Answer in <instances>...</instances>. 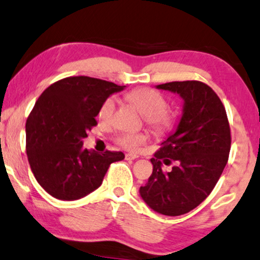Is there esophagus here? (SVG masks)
I'll use <instances>...</instances> for the list:
<instances>
[{"label":"esophagus","mask_w":260,"mask_h":260,"mask_svg":"<svg viewBox=\"0 0 260 260\" xmlns=\"http://www.w3.org/2000/svg\"><path fill=\"white\" fill-rule=\"evenodd\" d=\"M137 158H139V155L131 154V153H126V154H125V159L126 160H135Z\"/></svg>","instance_id":"esophagus-1"}]
</instances>
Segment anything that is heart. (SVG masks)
<instances>
[{"instance_id":"b5f03b06","label":"heart","mask_w":260,"mask_h":260,"mask_svg":"<svg viewBox=\"0 0 260 260\" xmlns=\"http://www.w3.org/2000/svg\"><path fill=\"white\" fill-rule=\"evenodd\" d=\"M125 100L135 106L143 114L145 123L156 134H165L175 123V114L166 107V99L159 91L152 88H135L125 92ZM115 112V101L113 98H107L102 101L99 108L98 118L105 124L111 123ZM148 140L147 133H120L115 137V142L121 148L137 152Z\"/></svg>"}]
</instances>
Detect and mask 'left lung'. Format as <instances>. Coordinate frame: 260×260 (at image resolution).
Returning <instances> with one entry per match:
<instances>
[{"label":"left lung","instance_id":"1","mask_svg":"<svg viewBox=\"0 0 260 260\" xmlns=\"http://www.w3.org/2000/svg\"><path fill=\"white\" fill-rule=\"evenodd\" d=\"M156 88L181 95L183 115L150 159L153 172L140 194L156 212L181 216L203 203L218 182L229 159L230 125L218 95L205 83L170 82ZM172 162L171 172L162 170Z\"/></svg>","mask_w":260,"mask_h":260}]
</instances>
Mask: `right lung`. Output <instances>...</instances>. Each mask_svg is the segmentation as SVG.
<instances>
[{
    "label": "right lung",
    "instance_id": "right-lung-1",
    "mask_svg": "<svg viewBox=\"0 0 260 260\" xmlns=\"http://www.w3.org/2000/svg\"><path fill=\"white\" fill-rule=\"evenodd\" d=\"M125 85L86 76L66 77L42 92L26 120L28 164L41 187L59 200H77L102 183L112 162L124 153L99 154L83 148V139L98 125L105 99Z\"/></svg>",
    "mask_w": 260,
    "mask_h": 260
}]
</instances>
